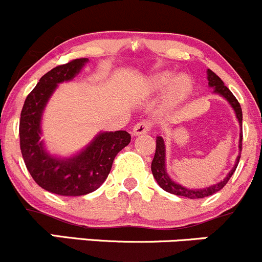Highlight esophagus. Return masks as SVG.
Returning a JSON list of instances; mask_svg holds the SVG:
<instances>
[{"label":"esophagus","mask_w":262,"mask_h":262,"mask_svg":"<svg viewBox=\"0 0 262 262\" xmlns=\"http://www.w3.org/2000/svg\"><path fill=\"white\" fill-rule=\"evenodd\" d=\"M152 128V124H150L148 120H142L138 124H136L133 128V136H140V134H145L150 130Z\"/></svg>","instance_id":"1"}]
</instances>
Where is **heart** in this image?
I'll list each match as a JSON object with an SVG mask.
<instances>
[{"mask_svg":"<svg viewBox=\"0 0 262 262\" xmlns=\"http://www.w3.org/2000/svg\"><path fill=\"white\" fill-rule=\"evenodd\" d=\"M147 88L152 93H158L166 89L163 103L168 108H173L186 100L187 96L191 94L193 82L189 76L183 74L174 76L170 71H161L148 79Z\"/></svg>","mask_w":262,"mask_h":262,"instance_id":"heart-1","label":"heart"}]
</instances>
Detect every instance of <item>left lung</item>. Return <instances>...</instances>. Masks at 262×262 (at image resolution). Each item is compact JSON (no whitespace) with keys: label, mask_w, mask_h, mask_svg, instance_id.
Segmentation results:
<instances>
[{"label":"left lung","mask_w":262,"mask_h":262,"mask_svg":"<svg viewBox=\"0 0 262 262\" xmlns=\"http://www.w3.org/2000/svg\"><path fill=\"white\" fill-rule=\"evenodd\" d=\"M207 80H208V86L213 88L214 94L221 95L222 98H225L228 101L231 106H232L233 112H235L236 118H237L238 124H240V128L242 130V110L240 106V103L237 101V99L233 96L232 93L230 92L227 86H225L224 81L213 73L210 69L207 70ZM157 145H156V154H154V158L152 161V173L153 177L156 178L157 183L161 186V188H163L166 192L176 194V196H182L191 198V200H196V198H205L211 196V194L216 193L220 189H222L226 186L228 180L231 178V176L233 174V172L237 168L238 162H240L241 157V149H242V132H240V140H238V153L237 158H236L235 166L232 167V169L227 173V176L219 183L213 184V186L205 187V188H187V187L182 186V184L177 183L169 177V174L167 173L166 168V144H164V139L162 137H157L156 139Z\"/></svg>","instance_id":"1"}]
</instances>
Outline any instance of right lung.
Wrapping results in <instances>:
<instances>
[{
  "instance_id": "obj_1",
  "label": "right lung",
  "mask_w": 262,
  "mask_h": 262,
  "mask_svg": "<svg viewBox=\"0 0 262 262\" xmlns=\"http://www.w3.org/2000/svg\"><path fill=\"white\" fill-rule=\"evenodd\" d=\"M89 59H75L46 73L25 100L20 118L22 158L41 188L60 196H84L98 189L108 177L115 156L130 143L125 130L100 132L80 152L57 157L41 139L43 110L59 84L78 75Z\"/></svg>"
}]
</instances>
